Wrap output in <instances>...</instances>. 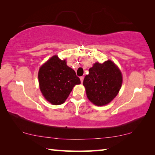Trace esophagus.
<instances>
[{"instance_id": "obj_1", "label": "esophagus", "mask_w": 155, "mask_h": 155, "mask_svg": "<svg viewBox=\"0 0 155 155\" xmlns=\"http://www.w3.org/2000/svg\"><path fill=\"white\" fill-rule=\"evenodd\" d=\"M83 79H84V77H80V80H81V83H83Z\"/></svg>"}]
</instances>
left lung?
I'll use <instances>...</instances> for the list:
<instances>
[{
    "mask_svg": "<svg viewBox=\"0 0 155 155\" xmlns=\"http://www.w3.org/2000/svg\"><path fill=\"white\" fill-rule=\"evenodd\" d=\"M122 83V73L111 60L95 63L83 80L88 99L97 106L109 103L117 95Z\"/></svg>",
    "mask_w": 155,
    "mask_h": 155,
    "instance_id": "obj_1",
    "label": "left lung"
}]
</instances>
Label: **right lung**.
<instances>
[{
    "mask_svg": "<svg viewBox=\"0 0 155 155\" xmlns=\"http://www.w3.org/2000/svg\"><path fill=\"white\" fill-rule=\"evenodd\" d=\"M38 79L42 95L54 105L64 103L73 87L81 83L74 70L68 66L65 59H60L57 55L40 67Z\"/></svg>",
    "mask_w": 155,
    "mask_h": 155,
    "instance_id": "1",
    "label": "right lung"
}]
</instances>
